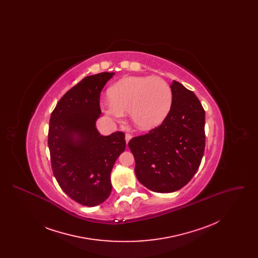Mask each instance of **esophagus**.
Masks as SVG:
<instances>
[{
  "mask_svg": "<svg viewBox=\"0 0 258 258\" xmlns=\"http://www.w3.org/2000/svg\"><path fill=\"white\" fill-rule=\"evenodd\" d=\"M132 135H130V134H125V142L126 143H128V141L132 139Z\"/></svg>",
  "mask_w": 258,
  "mask_h": 258,
  "instance_id": "obj_1",
  "label": "esophagus"
}]
</instances>
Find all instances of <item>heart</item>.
Segmentation results:
<instances>
[{"label":"heart","mask_w":258,"mask_h":258,"mask_svg":"<svg viewBox=\"0 0 258 258\" xmlns=\"http://www.w3.org/2000/svg\"><path fill=\"white\" fill-rule=\"evenodd\" d=\"M100 105L107 116L117 121L130 112L138 128L149 131L160 125L171 109V88L158 76H130L111 87L109 98Z\"/></svg>","instance_id":"obj_1"}]
</instances>
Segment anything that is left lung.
Listing matches in <instances>:
<instances>
[{
	"label": "left lung",
	"instance_id": "left-lung-1",
	"mask_svg": "<svg viewBox=\"0 0 258 258\" xmlns=\"http://www.w3.org/2000/svg\"><path fill=\"white\" fill-rule=\"evenodd\" d=\"M172 105L165 120L128 147L138 181L156 192H173L187 184L205 150V111L194 92L173 80Z\"/></svg>",
	"mask_w": 258,
	"mask_h": 258
}]
</instances>
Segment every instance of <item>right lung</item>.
<instances>
[{
	"label": "right lung",
	"instance_id": "add662e5",
	"mask_svg": "<svg viewBox=\"0 0 258 258\" xmlns=\"http://www.w3.org/2000/svg\"><path fill=\"white\" fill-rule=\"evenodd\" d=\"M114 74L83 78L62 96L50 117L48 147L54 176L69 197L88 207L110 196L111 171L125 149L123 133L103 136L96 127L101 90Z\"/></svg>",
	"mask_w": 258,
	"mask_h": 258
}]
</instances>
